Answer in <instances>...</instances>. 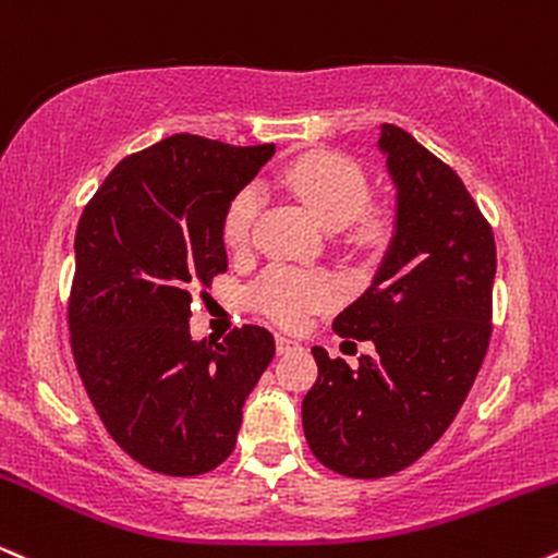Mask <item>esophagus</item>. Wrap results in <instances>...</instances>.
<instances>
[{"mask_svg":"<svg viewBox=\"0 0 558 558\" xmlns=\"http://www.w3.org/2000/svg\"><path fill=\"white\" fill-rule=\"evenodd\" d=\"M294 350H300V342H294V339H290V337H277V352L279 355H287V352H294Z\"/></svg>","mask_w":558,"mask_h":558,"instance_id":"1","label":"esophagus"}]
</instances>
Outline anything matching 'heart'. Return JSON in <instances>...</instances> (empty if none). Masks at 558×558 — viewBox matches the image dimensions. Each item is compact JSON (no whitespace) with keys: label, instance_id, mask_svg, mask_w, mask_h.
<instances>
[{"label":"heart","instance_id":"1","mask_svg":"<svg viewBox=\"0 0 558 558\" xmlns=\"http://www.w3.org/2000/svg\"><path fill=\"white\" fill-rule=\"evenodd\" d=\"M279 182L298 195L326 229L352 225L350 240L360 247H378L389 240L391 216L368 206L371 180L355 159L342 154H305L281 169ZM260 193L245 187L234 195L225 214V242L229 251L251 245ZM337 300V284L318 271L274 266L253 287V305L281 326H300L311 313L324 311Z\"/></svg>","mask_w":558,"mask_h":558}]
</instances>
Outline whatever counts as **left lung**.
Wrapping results in <instances>:
<instances>
[{
  "instance_id": "left-lung-1",
  "label": "left lung",
  "mask_w": 558,
  "mask_h": 558,
  "mask_svg": "<svg viewBox=\"0 0 558 558\" xmlns=\"http://www.w3.org/2000/svg\"><path fill=\"white\" fill-rule=\"evenodd\" d=\"M378 148L397 187L395 238L371 287L333 318L373 342L352 371L313 347L303 399L307 447L347 477H386L421 460L460 412L490 339L496 242L451 167L397 124Z\"/></svg>"
}]
</instances>
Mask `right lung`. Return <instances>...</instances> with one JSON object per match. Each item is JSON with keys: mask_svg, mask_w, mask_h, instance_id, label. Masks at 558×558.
<instances>
[{"mask_svg": "<svg viewBox=\"0 0 558 558\" xmlns=\"http://www.w3.org/2000/svg\"><path fill=\"white\" fill-rule=\"evenodd\" d=\"M274 156L172 135L111 169L75 232L70 344L104 428L143 468L190 477L232 454L277 344L264 326L190 337L193 290L227 271L225 214Z\"/></svg>", "mask_w": 558, "mask_h": 558, "instance_id": "right-lung-1", "label": "right lung"}]
</instances>
